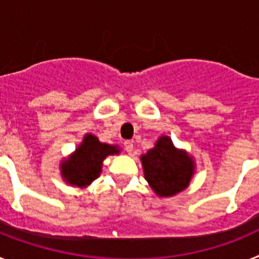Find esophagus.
I'll return each mask as SVG.
<instances>
[{
	"mask_svg": "<svg viewBox=\"0 0 259 259\" xmlns=\"http://www.w3.org/2000/svg\"><path fill=\"white\" fill-rule=\"evenodd\" d=\"M124 149L125 152L131 154V153L134 152V144H132L131 141H124Z\"/></svg>",
	"mask_w": 259,
	"mask_h": 259,
	"instance_id": "obj_1",
	"label": "esophagus"
}]
</instances>
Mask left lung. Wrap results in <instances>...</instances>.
<instances>
[{"instance_id":"obj_1","label":"left lung","mask_w":259,"mask_h":259,"mask_svg":"<svg viewBox=\"0 0 259 259\" xmlns=\"http://www.w3.org/2000/svg\"><path fill=\"white\" fill-rule=\"evenodd\" d=\"M144 175L159 197L184 191L194 174V161L185 150L176 149L168 136H161L154 148L141 155Z\"/></svg>"}]
</instances>
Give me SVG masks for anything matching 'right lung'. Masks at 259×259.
<instances>
[{"label": "right lung", "instance_id": "1", "mask_svg": "<svg viewBox=\"0 0 259 259\" xmlns=\"http://www.w3.org/2000/svg\"><path fill=\"white\" fill-rule=\"evenodd\" d=\"M118 153L116 145L100 143L97 137L87 134L77 149L67 159L62 161V178L70 185L85 188L100 176L105 158Z\"/></svg>", "mask_w": 259, "mask_h": 259}]
</instances>
